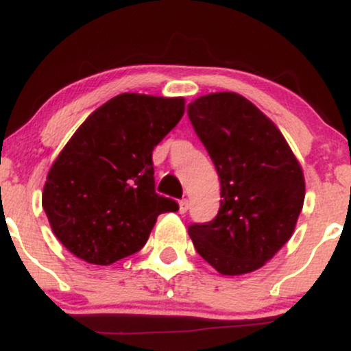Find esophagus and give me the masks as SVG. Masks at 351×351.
Masks as SVG:
<instances>
[{"label": "esophagus", "instance_id": "esophagus-1", "mask_svg": "<svg viewBox=\"0 0 351 351\" xmlns=\"http://www.w3.org/2000/svg\"><path fill=\"white\" fill-rule=\"evenodd\" d=\"M178 206H180V209H178V211H180V215H184V213H186V211H188V208H189V204H188V199H181Z\"/></svg>", "mask_w": 351, "mask_h": 351}]
</instances>
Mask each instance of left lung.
<instances>
[{"label": "left lung", "instance_id": "8db88e82", "mask_svg": "<svg viewBox=\"0 0 351 351\" xmlns=\"http://www.w3.org/2000/svg\"><path fill=\"white\" fill-rule=\"evenodd\" d=\"M196 135L221 181L217 216L191 224L196 251L223 276L257 271L291 239L304 206L299 160L276 123L236 92H215L188 106Z\"/></svg>", "mask_w": 351, "mask_h": 351}]
</instances>
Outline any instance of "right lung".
Here are the masks:
<instances>
[{
	"label": "right lung",
	"mask_w": 351,
	"mask_h": 351,
	"mask_svg": "<svg viewBox=\"0 0 351 351\" xmlns=\"http://www.w3.org/2000/svg\"><path fill=\"white\" fill-rule=\"evenodd\" d=\"M183 114V97L120 94L75 130L43 191L52 232L67 251L114 264L143 247L162 213L178 211L155 193L152 153Z\"/></svg>",
	"instance_id": "add662e5"
}]
</instances>
